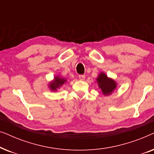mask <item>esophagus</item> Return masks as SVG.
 <instances>
[{"instance_id": "34e87169", "label": "esophagus", "mask_w": 154, "mask_h": 154, "mask_svg": "<svg viewBox=\"0 0 154 154\" xmlns=\"http://www.w3.org/2000/svg\"><path fill=\"white\" fill-rule=\"evenodd\" d=\"M79 77V79L81 80V81H85V75H80Z\"/></svg>"}]
</instances>
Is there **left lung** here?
<instances>
[{
	"instance_id": "8db88e82",
	"label": "left lung",
	"mask_w": 154,
	"mask_h": 154,
	"mask_svg": "<svg viewBox=\"0 0 154 154\" xmlns=\"http://www.w3.org/2000/svg\"><path fill=\"white\" fill-rule=\"evenodd\" d=\"M98 87L104 96L110 95L117 88L118 83L114 79L109 78L104 72H100L96 79Z\"/></svg>"
}]
</instances>
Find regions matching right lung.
Masks as SVG:
<instances>
[{"label": "right lung", "mask_w": 154, "mask_h": 154, "mask_svg": "<svg viewBox=\"0 0 154 154\" xmlns=\"http://www.w3.org/2000/svg\"><path fill=\"white\" fill-rule=\"evenodd\" d=\"M67 82V79L61 77L59 75H55L54 76V79L48 83V88L51 90L52 92H57L59 89H60L62 87L63 85H64Z\"/></svg>", "instance_id": "1"}]
</instances>
